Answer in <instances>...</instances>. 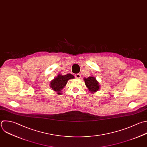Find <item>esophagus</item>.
Wrapping results in <instances>:
<instances>
[{"instance_id": "1", "label": "esophagus", "mask_w": 147, "mask_h": 147, "mask_svg": "<svg viewBox=\"0 0 147 147\" xmlns=\"http://www.w3.org/2000/svg\"><path fill=\"white\" fill-rule=\"evenodd\" d=\"M75 77L77 79H80L81 77V75L80 74H76L75 75Z\"/></svg>"}]
</instances>
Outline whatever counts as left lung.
<instances>
[{"instance_id":"8db88e82","label":"left lung","mask_w":147,"mask_h":147,"mask_svg":"<svg viewBox=\"0 0 147 147\" xmlns=\"http://www.w3.org/2000/svg\"><path fill=\"white\" fill-rule=\"evenodd\" d=\"M85 84L91 92H96L99 89V83L96 81L95 78L90 76L88 78H84Z\"/></svg>"}]
</instances>
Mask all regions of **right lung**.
I'll return each instance as SVG.
<instances>
[{"label": "right lung", "instance_id": "add662e5", "mask_svg": "<svg viewBox=\"0 0 147 147\" xmlns=\"http://www.w3.org/2000/svg\"><path fill=\"white\" fill-rule=\"evenodd\" d=\"M73 78H74V76L71 74L65 75H59L51 82V87L52 90L56 91L58 94H62L60 92L61 90L64 87L69 79Z\"/></svg>", "mask_w": 147, "mask_h": 147}]
</instances>
